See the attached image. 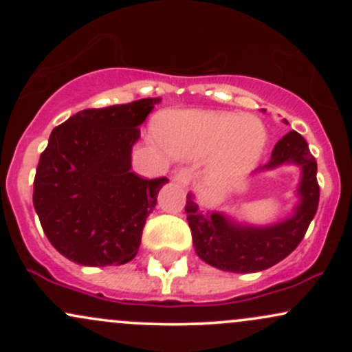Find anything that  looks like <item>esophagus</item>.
Instances as JSON below:
<instances>
[{"label":"esophagus","mask_w":352,"mask_h":352,"mask_svg":"<svg viewBox=\"0 0 352 352\" xmlns=\"http://www.w3.org/2000/svg\"><path fill=\"white\" fill-rule=\"evenodd\" d=\"M172 180L175 182V184L182 185V187H187L190 180H192V170H190V168H180V170L173 173Z\"/></svg>","instance_id":"34e87169"}]
</instances>
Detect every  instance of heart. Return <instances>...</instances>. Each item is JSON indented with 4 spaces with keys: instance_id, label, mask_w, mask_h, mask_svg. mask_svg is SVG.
<instances>
[{
    "instance_id": "1",
    "label": "heart",
    "mask_w": 352,
    "mask_h": 352,
    "mask_svg": "<svg viewBox=\"0 0 352 352\" xmlns=\"http://www.w3.org/2000/svg\"><path fill=\"white\" fill-rule=\"evenodd\" d=\"M165 151L180 160L210 157L205 177L213 185L232 184L260 160L266 145L263 124L252 116L208 111H165L153 124Z\"/></svg>"
}]
</instances>
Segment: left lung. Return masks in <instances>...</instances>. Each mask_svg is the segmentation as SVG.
Returning a JSON list of instances; mask_svg holds the SVG:
<instances>
[{
	"instance_id": "obj_1",
	"label": "left lung",
	"mask_w": 352,
	"mask_h": 352,
	"mask_svg": "<svg viewBox=\"0 0 352 352\" xmlns=\"http://www.w3.org/2000/svg\"><path fill=\"white\" fill-rule=\"evenodd\" d=\"M261 112L266 111L261 109ZM281 165H296L301 177L296 188L298 204L293 207L292 215L281 218L276 223L250 225L236 221L225 212H201L195 195L188 193L185 212L188 213V227L200 260L223 272L256 273L280 263L300 245L316 215L319 185L316 160L311 155L306 140L296 131L288 132L278 140L268 164L254 173L274 170Z\"/></svg>"
}]
</instances>
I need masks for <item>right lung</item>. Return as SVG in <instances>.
<instances>
[{"instance_id": "1", "label": "right lung", "mask_w": 352, "mask_h": 352, "mask_svg": "<svg viewBox=\"0 0 352 352\" xmlns=\"http://www.w3.org/2000/svg\"><path fill=\"white\" fill-rule=\"evenodd\" d=\"M160 98L86 109L51 132L34 177L33 204L47 240L84 266L131 261L168 179L132 168L140 125Z\"/></svg>"}]
</instances>
